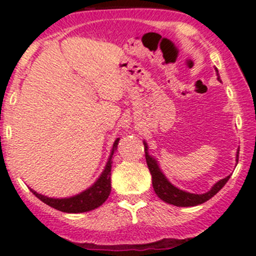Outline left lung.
I'll return each mask as SVG.
<instances>
[{"mask_svg": "<svg viewBox=\"0 0 256 256\" xmlns=\"http://www.w3.org/2000/svg\"><path fill=\"white\" fill-rule=\"evenodd\" d=\"M144 144L146 162H148V169H150L151 176H152L154 191H155L156 195L159 196L162 201L168 202V204L176 205V206H196V205L198 204H202L205 201L210 200L214 195H216V194L224 187V184L228 182V180H230V176L223 178V180H219L218 183H216L214 187H212L209 192L202 194V195H195V194H190V192H184L182 191V190H178L177 187H174L173 184L165 178V176L159 169V165L155 162V159H152V158L148 155V144H146V142H144ZM237 162H238V152H237Z\"/></svg>", "mask_w": 256, "mask_h": 256, "instance_id": "1", "label": "left lung"}]
</instances>
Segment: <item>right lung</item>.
<instances>
[{
	"label": "right lung",
	"mask_w": 256,
	"mask_h": 256,
	"mask_svg": "<svg viewBox=\"0 0 256 256\" xmlns=\"http://www.w3.org/2000/svg\"><path fill=\"white\" fill-rule=\"evenodd\" d=\"M118 142H119V138L112 144V155H110V159L106 164L105 170L102 172V174L96 180L94 186L86 190L84 192L69 198H50L44 195H40L36 191H32L33 195L37 196L42 202L47 204L48 206L64 212H84L102 205L110 195V191H112V158L118 148Z\"/></svg>",
	"instance_id": "1"
}]
</instances>
